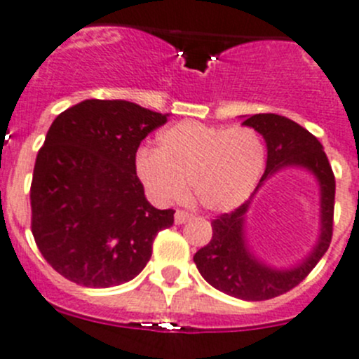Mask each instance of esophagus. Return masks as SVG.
Returning a JSON list of instances; mask_svg holds the SVG:
<instances>
[{
  "mask_svg": "<svg viewBox=\"0 0 359 359\" xmlns=\"http://www.w3.org/2000/svg\"><path fill=\"white\" fill-rule=\"evenodd\" d=\"M191 216L188 215L187 211H176V215H175V222H176V225H181V223H184V222H188V219H190Z\"/></svg>",
  "mask_w": 359,
  "mask_h": 359,
  "instance_id": "obj_1",
  "label": "esophagus"
}]
</instances>
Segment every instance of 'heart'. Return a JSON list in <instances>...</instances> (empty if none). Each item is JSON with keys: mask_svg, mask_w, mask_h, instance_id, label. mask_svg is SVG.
Here are the masks:
<instances>
[{"mask_svg": "<svg viewBox=\"0 0 359 359\" xmlns=\"http://www.w3.org/2000/svg\"><path fill=\"white\" fill-rule=\"evenodd\" d=\"M265 158L264 140L255 129L181 122L158 134V150L137 151L136 172L158 202L178 201L188 181L197 204L225 212L250 197Z\"/></svg>", "mask_w": 359, "mask_h": 359, "instance_id": "1", "label": "heart"}]
</instances>
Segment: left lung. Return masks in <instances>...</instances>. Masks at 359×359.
<instances>
[{
	"label": "left lung",
	"mask_w": 359,
	"mask_h": 359,
	"mask_svg": "<svg viewBox=\"0 0 359 359\" xmlns=\"http://www.w3.org/2000/svg\"><path fill=\"white\" fill-rule=\"evenodd\" d=\"M244 126L258 130L267 143V168L260 184L285 165L309 169L321 184V237L311 257L290 271L267 267L248 251L244 215L250 201L211 222V241L194 255L198 272L212 288L236 299L257 302L274 299L295 288L326 253L333 236L335 176L318 137L293 120L274 113H260L244 120Z\"/></svg>",
	"instance_id": "left-lung-1"
}]
</instances>
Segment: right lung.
<instances>
[{"mask_svg":"<svg viewBox=\"0 0 359 359\" xmlns=\"http://www.w3.org/2000/svg\"><path fill=\"white\" fill-rule=\"evenodd\" d=\"M168 122L129 101L87 99L52 122L31 181V232L69 281L109 288L136 278L172 209H155L136 175L141 141Z\"/></svg>","mask_w":359,"mask_h":359,"instance_id":"add662e5","label":"right lung"}]
</instances>
